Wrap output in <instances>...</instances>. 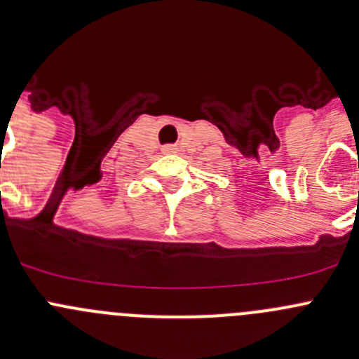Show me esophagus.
<instances>
[{
    "label": "esophagus",
    "mask_w": 359,
    "mask_h": 359,
    "mask_svg": "<svg viewBox=\"0 0 359 359\" xmlns=\"http://www.w3.org/2000/svg\"><path fill=\"white\" fill-rule=\"evenodd\" d=\"M177 147L173 146V144H166V146H163V153H175Z\"/></svg>",
    "instance_id": "esophagus-1"
}]
</instances>
